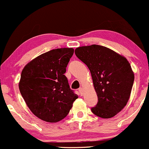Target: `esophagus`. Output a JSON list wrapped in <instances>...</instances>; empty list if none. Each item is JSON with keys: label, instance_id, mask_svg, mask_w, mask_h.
<instances>
[{"label": "esophagus", "instance_id": "esophagus-1", "mask_svg": "<svg viewBox=\"0 0 149 149\" xmlns=\"http://www.w3.org/2000/svg\"><path fill=\"white\" fill-rule=\"evenodd\" d=\"M79 92L80 95H83V88H82L81 87V88H79Z\"/></svg>", "mask_w": 149, "mask_h": 149}]
</instances>
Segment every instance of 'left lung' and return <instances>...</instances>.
Instances as JSON below:
<instances>
[{
    "label": "left lung",
    "instance_id": "left-lung-1",
    "mask_svg": "<svg viewBox=\"0 0 149 149\" xmlns=\"http://www.w3.org/2000/svg\"><path fill=\"white\" fill-rule=\"evenodd\" d=\"M75 55L88 68L97 95L92 112L110 118L120 112L130 98L134 79L130 63L123 56L100 45L80 47Z\"/></svg>",
    "mask_w": 149,
    "mask_h": 149
}]
</instances>
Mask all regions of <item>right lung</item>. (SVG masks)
I'll list each match as a JSON object with an SVG mask.
<instances>
[{"instance_id": "1", "label": "right lung", "mask_w": 149, "mask_h": 149, "mask_svg": "<svg viewBox=\"0 0 149 149\" xmlns=\"http://www.w3.org/2000/svg\"><path fill=\"white\" fill-rule=\"evenodd\" d=\"M73 53L72 48L51 50L23 69L19 91L30 110L40 119L49 123L60 121L78 98L64 74Z\"/></svg>"}]
</instances>
